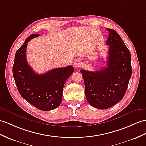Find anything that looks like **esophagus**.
Masks as SVG:
<instances>
[{
	"instance_id": "34e87169",
	"label": "esophagus",
	"mask_w": 146,
	"mask_h": 146,
	"mask_svg": "<svg viewBox=\"0 0 146 146\" xmlns=\"http://www.w3.org/2000/svg\"><path fill=\"white\" fill-rule=\"evenodd\" d=\"M80 61L79 59H76L75 61H74V66L75 68L77 69L80 66Z\"/></svg>"
}]
</instances>
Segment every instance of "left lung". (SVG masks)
<instances>
[{"mask_svg":"<svg viewBox=\"0 0 146 146\" xmlns=\"http://www.w3.org/2000/svg\"><path fill=\"white\" fill-rule=\"evenodd\" d=\"M107 30L109 36L106 43L110 46L107 67L95 72L80 70L87 100L98 109L109 108L122 100L132 74L129 49L116 31Z\"/></svg>","mask_w":146,"mask_h":146,"instance_id":"8db88e82","label":"left lung"}]
</instances>
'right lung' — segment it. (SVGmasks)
<instances>
[{"instance_id": "obj_1", "label": "right lung", "mask_w": 146, "mask_h": 146, "mask_svg": "<svg viewBox=\"0 0 146 146\" xmlns=\"http://www.w3.org/2000/svg\"><path fill=\"white\" fill-rule=\"evenodd\" d=\"M39 36L31 35L17 51L13 76L17 89L25 100L38 109L49 111L61 104L64 85L74 69L69 66L53 69L43 74L35 72L27 62L26 50L28 41Z\"/></svg>"}]
</instances>
